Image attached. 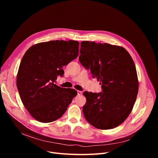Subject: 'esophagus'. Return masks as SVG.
<instances>
[{
    "label": "esophagus",
    "mask_w": 158,
    "mask_h": 158,
    "mask_svg": "<svg viewBox=\"0 0 158 158\" xmlns=\"http://www.w3.org/2000/svg\"><path fill=\"white\" fill-rule=\"evenodd\" d=\"M77 95H82V92H81V91H77Z\"/></svg>",
    "instance_id": "obj_1"
}]
</instances>
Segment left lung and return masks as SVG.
Returning <instances> with one entry per match:
<instances>
[{"label":"left lung","mask_w":158,"mask_h":158,"mask_svg":"<svg viewBox=\"0 0 158 158\" xmlns=\"http://www.w3.org/2000/svg\"><path fill=\"white\" fill-rule=\"evenodd\" d=\"M80 54L79 62L100 81L102 89L99 93H83L86 120L100 129L118 126L131 112L138 92L133 60L122 47L94 41H82Z\"/></svg>","instance_id":"obj_1"}]
</instances>
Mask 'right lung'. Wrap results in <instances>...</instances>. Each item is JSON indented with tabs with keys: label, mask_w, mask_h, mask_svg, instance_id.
<instances>
[{
	"label": "right lung",
	"mask_w": 158,
	"mask_h": 158,
	"mask_svg": "<svg viewBox=\"0 0 158 158\" xmlns=\"http://www.w3.org/2000/svg\"><path fill=\"white\" fill-rule=\"evenodd\" d=\"M77 41L54 40L31 47L23 55L16 86L21 101L32 117L42 123L62 117L77 92L54 82L63 77V66L78 56Z\"/></svg>",
	"instance_id": "right-lung-1"
}]
</instances>
